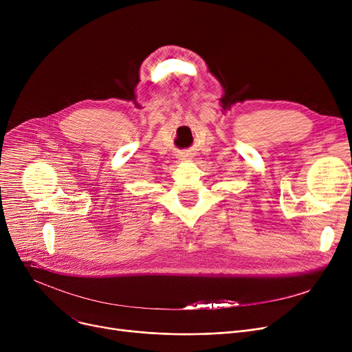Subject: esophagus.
I'll return each instance as SVG.
<instances>
[{"mask_svg": "<svg viewBox=\"0 0 352 352\" xmlns=\"http://www.w3.org/2000/svg\"><path fill=\"white\" fill-rule=\"evenodd\" d=\"M190 157H191V154H190V153H181L179 160H187V158H190Z\"/></svg>", "mask_w": 352, "mask_h": 352, "instance_id": "esophagus-1", "label": "esophagus"}]
</instances>
